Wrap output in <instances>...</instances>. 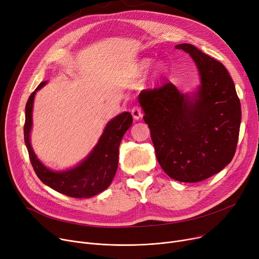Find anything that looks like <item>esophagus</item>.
Listing matches in <instances>:
<instances>
[{"label":"esophagus","instance_id":"esophagus-1","mask_svg":"<svg viewBox=\"0 0 259 259\" xmlns=\"http://www.w3.org/2000/svg\"><path fill=\"white\" fill-rule=\"evenodd\" d=\"M132 115H133V117H134L135 120L141 119L142 116H143V113H142V110H141L140 106H138V105L134 106V108L132 109Z\"/></svg>","mask_w":259,"mask_h":259}]
</instances>
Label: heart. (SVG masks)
Here are the masks:
<instances>
[{"instance_id": "1", "label": "heart", "mask_w": 259, "mask_h": 259, "mask_svg": "<svg viewBox=\"0 0 259 259\" xmlns=\"http://www.w3.org/2000/svg\"><path fill=\"white\" fill-rule=\"evenodd\" d=\"M148 66H149L148 60H143V62L140 64V71H144L145 69H147ZM161 72H162V66H158L155 71V77H159Z\"/></svg>"}]
</instances>
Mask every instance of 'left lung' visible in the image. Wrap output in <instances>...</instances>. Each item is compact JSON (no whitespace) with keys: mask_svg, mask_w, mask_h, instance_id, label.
I'll use <instances>...</instances> for the list:
<instances>
[{"mask_svg":"<svg viewBox=\"0 0 259 259\" xmlns=\"http://www.w3.org/2000/svg\"><path fill=\"white\" fill-rule=\"evenodd\" d=\"M202 85L194 99L169 81L143 90L139 102L156 157L171 179L195 183L220 172L234 157L241 120L239 98L224 65L190 44Z\"/></svg>","mask_w":259,"mask_h":259,"instance_id":"1","label":"left lung"}]
</instances>
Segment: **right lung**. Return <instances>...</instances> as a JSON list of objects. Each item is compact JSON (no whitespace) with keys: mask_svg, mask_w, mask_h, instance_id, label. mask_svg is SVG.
Returning <instances> with one entry per match:
<instances>
[{"mask_svg":"<svg viewBox=\"0 0 259 259\" xmlns=\"http://www.w3.org/2000/svg\"><path fill=\"white\" fill-rule=\"evenodd\" d=\"M46 82L47 81L39 83L26 103L24 139L30 162L38 179L55 191L76 199L92 197L105 190L112 183L118 167L120 142L133 123V116L131 113L124 112L115 117L106 125L96 147L81 164L67 171L54 172L36 159L29 139L32 125L34 95Z\"/></svg>","mask_w":259,"mask_h":259,"instance_id":"right-lung-1","label":"right lung"}]
</instances>
